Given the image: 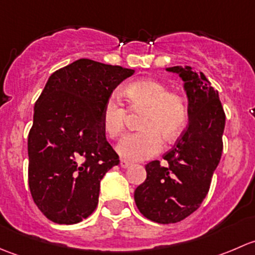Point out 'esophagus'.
<instances>
[{
    "label": "esophagus",
    "instance_id": "1",
    "mask_svg": "<svg viewBox=\"0 0 255 255\" xmlns=\"http://www.w3.org/2000/svg\"><path fill=\"white\" fill-rule=\"evenodd\" d=\"M120 165L122 166V168H128V166L130 165V163H129V161H128V160H126V159H121Z\"/></svg>",
    "mask_w": 255,
    "mask_h": 255
}]
</instances>
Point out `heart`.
I'll list each match as a JSON object with an SVG mask.
<instances>
[{
    "mask_svg": "<svg viewBox=\"0 0 255 255\" xmlns=\"http://www.w3.org/2000/svg\"><path fill=\"white\" fill-rule=\"evenodd\" d=\"M132 110H144L139 130L122 138L117 151L122 158L138 161L151 158L163 149L164 142L175 140L187 123V104L179 92L169 91L168 85L155 79L129 82L122 90ZM127 110L118 97L106 100L101 111V125L109 138H117L125 129Z\"/></svg>",
    "mask_w": 255,
    "mask_h": 255,
    "instance_id": "heart-1",
    "label": "heart"
}]
</instances>
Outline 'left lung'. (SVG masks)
Here are the masks:
<instances>
[{"label": "left lung", "mask_w": 255, "mask_h": 255, "mask_svg": "<svg viewBox=\"0 0 255 255\" xmlns=\"http://www.w3.org/2000/svg\"><path fill=\"white\" fill-rule=\"evenodd\" d=\"M179 74L189 100V125L164 160L145 165L146 179L135 189L134 201L144 217L169 225L200 207L222 155L226 115L218 92L202 73L190 66L166 69Z\"/></svg>", "instance_id": "left-lung-1"}]
</instances>
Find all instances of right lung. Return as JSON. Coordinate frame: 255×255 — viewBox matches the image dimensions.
Here are the masks:
<instances>
[{"label": "right lung", "instance_id": "obj_1", "mask_svg": "<svg viewBox=\"0 0 255 255\" xmlns=\"http://www.w3.org/2000/svg\"><path fill=\"white\" fill-rule=\"evenodd\" d=\"M132 69L79 59L53 73L34 106L28 134V184L48 220L74 225L99 204L100 181L120 164L101 111Z\"/></svg>", "mask_w": 255, "mask_h": 255}]
</instances>
